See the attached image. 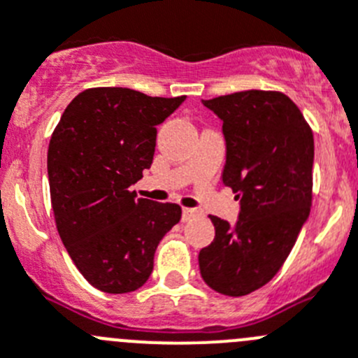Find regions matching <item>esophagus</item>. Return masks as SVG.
Segmentation results:
<instances>
[{
  "label": "esophagus",
  "instance_id": "obj_1",
  "mask_svg": "<svg viewBox=\"0 0 358 358\" xmlns=\"http://www.w3.org/2000/svg\"><path fill=\"white\" fill-rule=\"evenodd\" d=\"M199 215H201V212H199L198 208L183 207V210H182V219H183V221H191V219L199 217Z\"/></svg>",
  "mask_w": 358,
  "mask_h": 358
}]
</instances>
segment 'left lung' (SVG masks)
I'll list each match as a JSON object with an SVG mask.
<instances>
[{"label":"left lung","instance_id":"1","mask_svg":"<svg viewBox=\"0 0 358 358\" xmlns=\"http://www.w3.org/2000/svg\"><path fill=\"white\" fill-rule=\"evenodd\" d=\"M203 105L223 119V183L241 199V214L235 227L208 215L215 237L199 251V271L215 292L239 298L273 280L307 221L314 135L278 91L234 92Z\"/></svg>","mask_w":358,"mask_h":358}]
</instances>
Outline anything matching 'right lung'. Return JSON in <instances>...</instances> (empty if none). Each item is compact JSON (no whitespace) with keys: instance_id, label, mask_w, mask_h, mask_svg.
<instances>
[{"instance_id":"obj_1","label":"right lung","mask_w":358,"mask_h":358,"mask_svg":"<svg viewBox=\"0 0 358 358\" xmlns=\"http://www.w3.org/2000/svg\"><path fill=\"white\" fill-rule=\"evenodd\" d=\"M183 99L92 87L55 127L48 148L55 224L71 260L99 291L143 287L157 246L182 217L180 205L135 198L130 185L153 162L157 124Z\"/></svg>"}]
</instances>
